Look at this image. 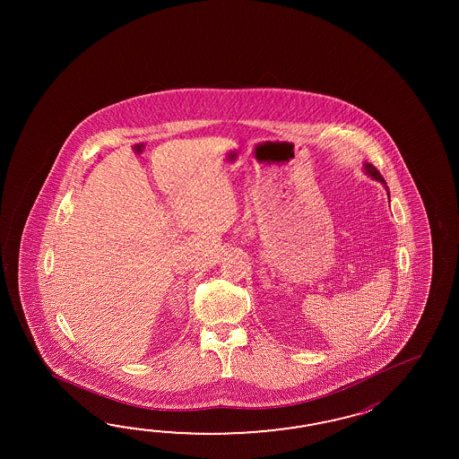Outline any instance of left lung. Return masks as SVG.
I'll return each mask as SVG.
<instances>
[{
    "mask_svg": "<svg viewBox=\"0 0 459 459\" xmlns=\"http://www.w3.org/2000/svg\"><path fill=\"white\" fill-rule=\"evenodd\" d=\"M362 167H364V172H366V176L371 177V178L377 180V182H381L382 186H385V190H387V196H390L389 186H387V184H385L384 177L379 174V170H377L376 167L372 166V164H369V162H364Z\"/></svg>",
    "mask_w": 459,
    "mask_h": 459,
    "instance_id": "8db88e82",
    "label": "left lung"
}]
</instances>
